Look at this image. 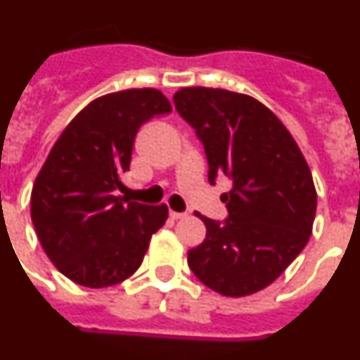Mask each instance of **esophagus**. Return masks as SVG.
I'll return each mask as SVG.
<instances>
[{"instance_id":"esophagus-1","label":"esophagus","mask_w":360,"mask_h":360,"mask_svg":"<svg viewBox=\"0 0 360 360\" xmlns=\"http://www.w3.org/2000/svg\"><path fill=\"white\" fill-rule=\"evenodd\" d=\"M186 214L183 212H175V210H170V219H174V221H177V219H183Z\"/></svg>"}]
</instances>
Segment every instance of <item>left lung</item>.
I'll use <instances>...</instances> for the list:
<instances>
[{
  "label": "left lung",
  "instance_id": "left-lung-1",
  "mask_svg": "<svg viewBox=\"0 0 360 360\" xmlns=\"http://www.w3.org/2000/svg\"><path fill=\"white\" fill-rule=\"evenodd\" d=\"M174 104L203 143L208 181H232L221 195L225 221L195 212L207 238L188 250V267L223 297L262 291L309 241L316 212L309 166L282 120L252 96L181 87Z\"/></svg>",
  "mask_w": 360,
  "mask_h": 360
}]
</instances>
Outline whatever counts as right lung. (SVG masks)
Here are the masks:
<instances>
[{
	"label": "right lung",
	"instance_id": "1",
	"mask_svg": "<svg viewBox=\"0 0 360 360\" xmlns=\"http://www.w3.org/2000/svg\"><path fill=\"white\" fill-rule=\"evenodd\" d=\"M170 111L153 87L98 96L68 124L36 175V236L54 267L78 285L101 289L131 276L168 219L166 205L135 203L119 192L139 128Z\"/></svg>",
	"mask_w": 360,
	"mask_h": 360
}]
</instances>
